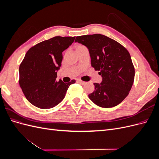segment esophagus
Masks as SVG:
<instances>
[{"label":"esophagus","mask_w":159,"mask_h":159,"mask_svg":"<svg viewBox=\"0 0 159 159\" xmlns=\"http://www.w3.org/2000/svg\"><path fill=\"white\" fill-rule=\"evenodd\" d=\"M77 82L80 83V84H81V85H84V84H85V81H81V80H77Z\"/></svg>","instance_id":"34e87169"}]
</instances>
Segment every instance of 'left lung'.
I'll use <instances>...</instances> for the list:
<instances>
[{
  "instance_id": "8db88e82",
  "label": "left lung",
  "mask_w": 159,
  "mask_h": 159,
  "mask_svg": "<svg viewBox=\"0 0 159 159\" xmlns=\"http://www.w3.org/2000/svg\"><path fill=\"white\" fill-rule=\"evenodd\" d=\"M75 42L88 48L91 64L99 71L101 84L94 83L95 90L89 98L98 106L110 108L121 103L133 84L134 68L128 50L119 42L99 34L77 36Z\"/></svg>"
}]
</instances>
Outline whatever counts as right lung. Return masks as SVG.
<instances>
[{
  "label": "right lung",
  "instance_id": "add662e5",
  "mask_svg": "<svg viewBox=\"0 0 159 159\" xmlns=\"http://www.w3.org/2000/svg\"><path fill=\"white\" fill-rule=\"evenodd\" d=\"M75 36H55L29 49L19 67V84L26 98L40 109L55 107L64 99L71 80H56L63 58L62 52L74 42Z\"/></svg>",
  "mask_w": 159,
  "mask_h": 159
}]
</instances>
